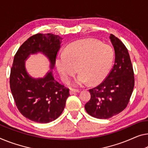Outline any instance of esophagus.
I'll return each mask as SVG.
<instances>
[{
	"label": "esophagus",
	"mask_w": 148,
	"mask_h": 148,
	"mask_svg": "<svg viewBox=\"0 0 148 148\" xmlns=\"http://www.w3.org/2000/svg\"><path fill=\"white\" fill-rule=\"evenodd\" d=\"M80 92V90L73 89V88H71V89L70 90V94H74L75 93H78V92Z\"/></svg>",
	"instance_id": "1"
}]
</instances>
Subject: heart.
I'll use <instances>...</instances> for the list:
<instances>
[{"mask_svg": "<svg viewBox=\"0 0 148 148\" xmlns=\"http://www.w3.org/2000/svg\"><path fill=\"white\" fill-rule=\"evenodd\" d=\"M114 51L109 45L92 39L74 42L66 48L64 54L56 58V66L62 80L68 83L77 73L81 74L75 81L76 86L90 82L96 84L108 74L114 61Z\"/></svg>", "mask_w": 148, "mask_h": 148, "instance_id": "heart-1", "label": "heart"}]
</instances>
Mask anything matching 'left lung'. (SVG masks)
Masks as SVG:
<instances>
[{
  "mask_svg": "<svg viewBox=\"0 0 148 148\" xmlns=\"http://www.w3.org/2000/svg\"><path fill=\"white\" fill-rule=\"evenodd\" d=\"M110 41L115 51L114 66L98 86L90 89V100L85 110L94 118L108 119L126 108L134 87V70L128 51L123 42L113 34Z\"/></svg>",
  "mask_w": 148,
  "mask_h": 148,
  "instance_id": "8db88e82",
  "label": "left lung"
}]
</instances>
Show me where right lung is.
<instances>
[{
	"instance_id": "1",
	"label": "right lung",
	"mask_w": 148,
	"mask_h": 148,
	"mask_svg": "<svg viewBox=\"0 0 148 148\" xmlns=\"http://www.w3.org/2000/svg\"><path fill=\"white\" fill-rule=\"evenodd\" d=\"M62 38L52 34H36L18 48L10 70V87L19 112L33 122H52L62 113L69 89L55 80L50 70L44 78H34L25 68L30 54L41 52L49 59L50 70L54 68Z\"/></svg>"
}]
</instances>
